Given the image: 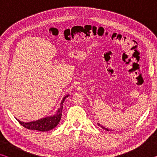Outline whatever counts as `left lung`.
Returning a JSON list of instances; mask_svg holds the SVG:
<instances>
[{
	"instance_id": "left-lung-1",
	"label": "left lung",
	"mask_w": 157,
	"mask_h": 157,
	"mask_svg": "<svg viewBox=\"0 0 157 157\" xmlns=\"http://www.w3.org/2000/svg\"><path fill=\"white\" fill-rule=\"evenodd\" d=\"M98 126L101 127L103 129H105L106 131H111V129H108V128H106V127H104L102 125H101V124H100V123H98Z\"/></svg>"
}]
</instances>
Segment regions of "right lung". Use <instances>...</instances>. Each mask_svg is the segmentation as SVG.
I'll return each mask as SVG.
<instances>
[{"label": "right lung", "instance_id": "1", "mask_svg": "<svg viewBox=\"0 0 157 157\" xmlns=\"http://www.w3.org/2000/svg\"><path fill=\"white\" fill-rule=\"evenodd\" d=\"M69 95H67L63 98L62 102L60 104V108L58 109V110L56 111V113L54 115L41 118L37 121L28 122V123L21 122L19 120H18V119H17V120L21 125L28 129L37 130V131L40 132H48L49 130L54 129L60 122L61 118H62L63 103L64 102L66 98Z\"/></svg>", "mask_w": 157, "mask_h": 157}]
</instances>
